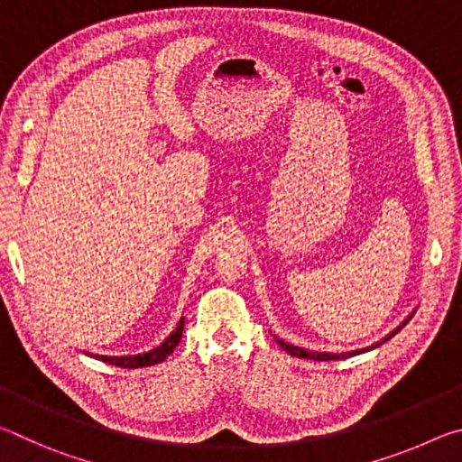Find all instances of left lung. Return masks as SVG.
I'll list each match as a JSON object with an SVG mask.
<instances>
[{"mask_svg": "<svg viewBox=\"0 0 462 462\" xmlns=\"http://www.w3.org/2000/svg\"><path fill=\"white\" fill-rule=\"evenodd\" d=\"M411 318V316H410ZM410 318L405 319V322L400 326V328H395L393 332L391 334H387L385 338H383L381 342H377V344H373V346H369V348H363V350H353V353H342V355H332V353H314V350H306V348H300V346H293V344H287V342H283V340H279V338H275L277 342H279V346L285 350V353H289L291 356H297V358H310V361H338V358H348V356H355V355H361V353H366V350H373V348H377V346H381L383 342H387L389 338H393V336L402 330V328L410 322Z\"/></svg>", "mask_w": 462, "mask_h": 462, "instance_id": "obj_1", "label": "left lung"}]
</instances>
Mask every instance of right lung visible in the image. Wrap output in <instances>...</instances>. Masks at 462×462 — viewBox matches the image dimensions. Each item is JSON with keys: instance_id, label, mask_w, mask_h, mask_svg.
Listing matches in <instances>:
<instances>
[{"instance_id": "obj_1", "label": "right lung", "mask_w": 462, "mask_h": 462, "mask_svg": "<svg viewBox=\"0 0 462 462\" xmlns=\"http://www.w3.org/2000/svg\"><path fill=\"white\" fill-rule=\"evenodd\" d=\"M183 324H185V318L179 319V324L173 332H171L169 338L161 344V346H156L151 353H144V355H136V356H97L99 361L109 363L114 366H122V369H140V366H151L156 363H162L165 358L173 353L175 346L181 340L183 336Z\"/></svg>"}]
</instances>
